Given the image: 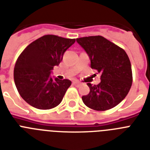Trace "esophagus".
I'll list each match as a JSON object with an SVG mask.
<instances>
[{"label":"esophagus","instance_id":"esophagus-1","mask_svg":"<svg viewBox=\"0 0 150 150\" xmlns=\"http://www.w3.org/2000/svg\"><path fill=\"white\" fill-rule=\"evenodd\" d=\"M73 85L75 86H76V87H79V86L81 85V83H78V82H74L73 83Z\"/></svg>","mask_w":150,"mask_h":150}]
</instances>
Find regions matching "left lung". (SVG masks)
I'll list each match as a JSON object with an SVG mask.
<instances>
[{"label":"left lung","instance_id":"obj_1","mask_svg":"<svg viewBox=\"0 0 150 150\" xmlns=\"http://www.w3.org/2000/svg\"><path fill=\"white\" fill-rule=\"evenodd\" d=\"M90 59L92 69L101 73V82L88 83L90 93L82 96L89 108L104 111L118 105L128 94L133 82L130 60L122 48L102 36L76 38Z\"/></svg>","mask_w":150,"mask_h":150}]
</instances>
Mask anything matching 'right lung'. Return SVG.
Returning a JSON list of instances; mask_svg holds the SVG:
<instances>
[{
  "label": "right lung",
  "instance_id": "1",
  "mask_svg": "<svg viewBox=\"0 0 150 150\" xmlns=\"http://www.w3.org/2000/svg\"><path fill=\"white\" fill-rule=\"evenodd\" d=\"M75 40L47 34L32 42L20 54L13 79L17 91L28 104L39 110H50L61 103L71 81L53 79L50 73Z\"/></svg>",
  "mask_w": 150,
  "mask_h": 150
}]
</instances>
